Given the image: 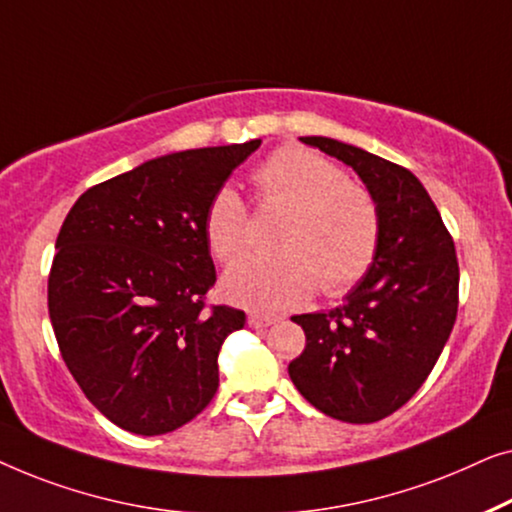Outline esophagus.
<instances>
[{
    "label": "esophagus",
    "mask_w": 512,
    "mask_h": 512,
    "mask_svg": "<svg viewBox=\"0 0 512 512\" xmlns=\"http://www.w3.org/2000/svg\"><path fill=\"white\" fill-rule=\"evenodd\" d=\"M276 318H271V315H262V313H250L248 315V325L253 329H266L271 327Z\"/></svg>",
    "instance_id": "obj_1"
}]
</instances>
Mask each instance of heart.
<instances>
[{"mask_svg": "<svg viewBox=\"0 0 512 512\" xmlns=\"http://www.w3.org/2000/svg\"><path fill=\"white\" fill-rule=\"evenodd\" d=\"M255 201L285 208L276 229L278 250L236 262L222 278V292L259 311L304 304L322 287L327 297L352 290L371 269L380 243V211L364 185L301 146H283L255 167ZM204 239L218 262H232L248 248V208L234 187L222 185L204 213Z\"/></svg>", "mask_w": 512, "mask_h": 512, "instance_id": "heart-1", "label": "heart"}]
</instances>
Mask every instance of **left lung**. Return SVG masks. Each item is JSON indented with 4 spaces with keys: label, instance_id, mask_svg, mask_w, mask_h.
I'll use <instances>...</instances> for the list:
<instances>
[{
    "label": "left lung",
    "instance_id": "left-lung-1",
    "mask_svg": "<svg viewBox=\"0 0 512 512\" xmlns=\"http://www.w3.org/2000/svg\"><path fill=\"white\" fill-rule=\"evenodd\" d=\"M301 141L357 171L378 204L380 243L343 306L294 315L306 348L287 371L301 397L325 415L378 422L420 390L455 327V241L408 169L327 136Z\"/></svg>",
    "mask_w": 512,
    "mask_h": 512
}]
</instances>
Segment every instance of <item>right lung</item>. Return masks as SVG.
I'll return each mask as SVG.
<instances>
[{"mask_svg": "<svg viewBox=\"0 0 512 512\" xmlns=\"http://www.w3.org/2000/svg\"><path fill=\"white\" fill-rule=\"evenodd\" d=\"M259 139L143 162L83 192L62 222L48 313L71 376L120 429L160 436L218 392V352L246 313L208 306L204 213Z\"/></svg>", "mask_w": 512, "mask_h": 512, "instance_id": "add662e5", "label": "right lung"}]
</instances>
